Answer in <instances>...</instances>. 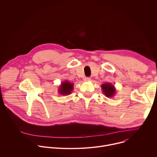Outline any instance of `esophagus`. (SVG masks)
Listing matches in <instances>:
<instances>
[{"instance_id":"esophagus-1","label":"esophagus","mask_w":157,"mask_h":157,"mask_svg":"<svg viewBox=\"0 0 157 157\" xmlns=\"http://www.w3.org/2000/svg\"><path fill=\"white\" fill-rule=\"evenodd\" d=\"M90 80H91V78H90V77H85L84 79H83V80H84L85 82H88V81H90Z\"/></svg>"}]
</instances>
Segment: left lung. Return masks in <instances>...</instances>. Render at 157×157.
Masks as SVG:
<instances>
[{"mask_svg":"<svg viewBox=\"0 0 157 157\" xmlns=\"http://www.w3.org/2000/svg\"><path fill=\"white\" fill-rule=\"evenodd\" d=\"M101 87L104 95H105L106 97L112 98L115 95L116 89L114 87V85H113L112 83H105L101 85Z\"/></svg>","mask_w":157,"mask_h":157,"instance_id":"8db88e82","label":"left lung"}]
</instances>
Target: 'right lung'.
I'll list each match as a JSON object with an SVG mask.
<instances>
[{"label": "right lung", "instance_id": "right-lung-1", "mask_svg": "<svg viewBox=\"0 0 157 157\" xmlns=\"http://www.w3.org/2000/svg\"><path fill=\"white\" fill-rule=\"evenodd\" d=\"M74 84L68 80L62 82L58 88V92L61 95H67L72 92Z\"/></svg>", "mask_w": 157, "mask_h": 157}]
</instances>
